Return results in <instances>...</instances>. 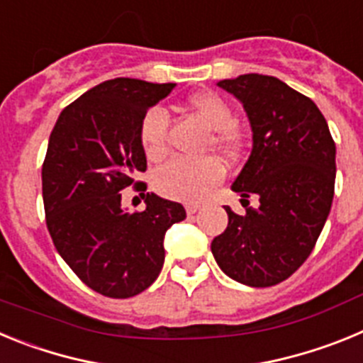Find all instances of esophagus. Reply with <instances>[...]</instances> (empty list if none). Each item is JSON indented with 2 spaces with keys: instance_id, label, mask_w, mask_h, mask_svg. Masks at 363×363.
Listing matches in <instances>:
<instances>
[{
  "instance_id": "esophagus-1",
  "label": "esophagus",
  "mask_w": 363,
  "mask_h": 363,
  "mask_svg": "<svg viewBox=\"0 0 363 363\" xmlns=\"http://www.w3.org/2000/svg\"><path fill=\"white\" fill-rule=\"evenodd\" d=\"M185 211H187L189 216H191V214H196L198 211H200V205H196V203H187V205H185Z\"/></svg>"
}]
</instances>
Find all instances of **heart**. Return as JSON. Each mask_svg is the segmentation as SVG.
I'll list each match as a JSON object with an SVG mask.
<instances>
[{
  "instance_id": "obj_1",
  "label": "heart",
  "mask_w": 363,
  "mask_h": 363,
  "mask_svg": "<svg viewBox=\"0 0 363 363\" xmlns=\"http://www.w3.org/2000/svg\"><path fill=\"white\" fill-rule=\"evenodd\" d=\"M187 108L211 129L207 149H216L225 158H236L243 147V133L234 123L233 107L213 91L194 92L187 98ZM140 143L149 160H162L167 154V114L162 107H150L140 121ZM223 165L218 158H176L160 167L154 174V189L178 201H198L207 196L221 179Z\"/></svg>"
}]
</instances>
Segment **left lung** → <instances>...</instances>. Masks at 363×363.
<instances>
[{
  "instance_id": "obj_1",
  "label": "left lung",
  "mask_w": 363,
  "mask_h": 363,
  "mask_svg": "<svg viewBox=\"0 0 363 363\" xmlns=\"http://www.w3.org/2000/svg\"><path fill=\"white\" fill-rule=\"evenodd\" d=\"M218 86L243 104L252 150L233 191L245 213L225 207L227 229L211 243L227 277L251 287L287 280L309 258L335 196L336 147L320 108L274 76L243 74ZM256 194L260 205L247 208Z\"/></svg>"
}]
</instances>
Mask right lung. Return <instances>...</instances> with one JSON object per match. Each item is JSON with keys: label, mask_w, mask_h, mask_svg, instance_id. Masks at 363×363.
Segmentation results:
<instances>
[{"label": "right lung", "mask_w": 363, "mask_h": 363, "mask_svg": "<svg viewBox=\"0 0 363 363\" xmlns=\"http://www.w3.org/2000/svg\"><path fill=\"white\" fill-rule=\"evenodd\" d=\"M172 89L108 79L67 105L50 133L41 169L47 229L74 274L104 296L145 291L163 267V234L185 220L182 205L149 192L145 211L121 209L123 189L147 191L134 179L147 171L140 121Z\"/></svg>", "instance_id": "obj_1"}]
</instances>
